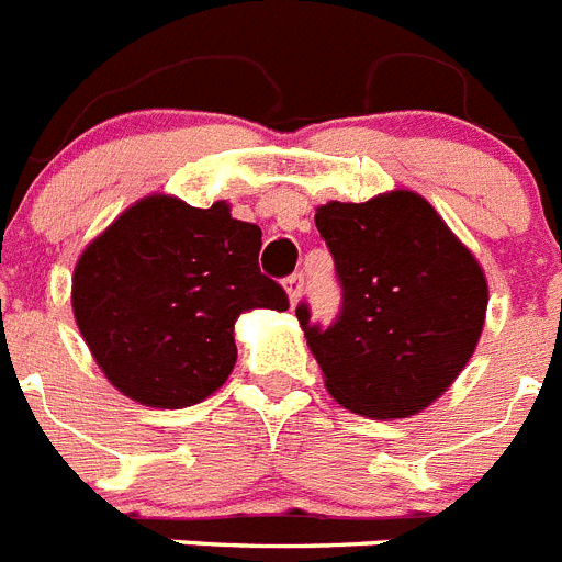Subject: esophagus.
Segmentation results:
<instances>
[{
  "label": "esophagus",
  "mask_w": 562,
  "mask_h": 562,
  "mask_svg": "<svg viewBox=\"0 0 562 562\" xmlns=\"http://www.w3.org/2000/svg\"><path fill=\"white\" fill-rule=\"evenodd\" d=\"M284 286H286V295H290V304H297L301 295H304V276H301V272H292V276L284 281Z\"/></svg>",
  "instance_id": "esophagus-1"
}]
</instances>
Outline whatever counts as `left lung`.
I'll list each match as a JSON object with an SVG mask.
<instances>
[{"instance_id": "obj_1", "label": "left lung", "mask_w": 562, "mask_h": 562, "mask_svg": "<svg viewBox=\"0 0 562 562\" xmlns=\"http://www.w3.org/2000/svg\"><path fill=\"white\" fill-rule=\"evenodd\" d=\"M335 258V324L295 315L326 389L351 414L405 419L450 389L473 357L486 315L475 256L414 191L369 202H329L315 213Z\"/></svg>"}]
</instances>
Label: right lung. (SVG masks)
<instances>
[{"instance_id": "obj_1", "label": "right lung", "mask_w": 562, "mask_h": 562, "mask_svg": "<svg viewBox=\"0 0 562 562\" xmlns=\"http://www.w3.org/2000/svg\"><path fill=\"white\" fill-rule=\"evenodd\" d=\"M261 227L227 202L191 207L154 193L81 252L76 324L106 380L148 408H186L236 366L233 324L250 310H290L258 270Z\"/></svg>"}]
</instances>
